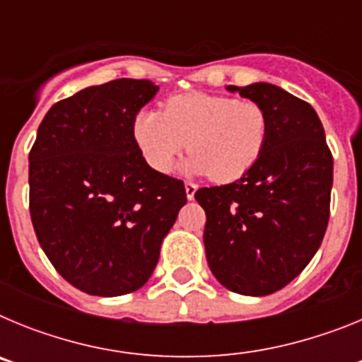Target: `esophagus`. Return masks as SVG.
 <instances>
[{"instance_id":"obj_1","label":"esophagus","mask_w":362,"mask_h":362,"mask_svg":"<svg viewBox=\"0 0 362 362\" xmlns=\"http://www.w3.org/2000/svg\"><path fill=\"white\" fill-rule=\"evenodd\" d=\"M185 190H187V197L192 201V199H194V196H196L197 185H194V183H190V181H187V183H185Z\"/></svg>"}]
</instances>
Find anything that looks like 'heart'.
<instances>
[{"label": "heart", "instance_id": "heart-1", "mask_svg": "<svg viewBox=\"0 0 362 362\" xmlns=\"http://www.w3.org/2000/svg\"><path fill=\"white\" fill-rule=\"evenodd\" d=\"M270 121L261 105L230 95H174L163 112H137L132 136L150 168L168 174L175 159L194 152L187 161L192 174L230 183L254 168L268 141Z\"/></svg>", "mask_w": 362, "mask_h": 362}]
</instances>
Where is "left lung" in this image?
Here are the masks:
<instances>
[{"label": "left lung", "instance_id": "left-lung-1", "mask_svg": "<svg viewBox=\"0 0 362 362\" xmlns=\"http://www.w3.org/2000/svg\"><path fill=\"white\" fill-rule=\"evenodd\" d=\"M267 110L259 161L230 185L199 188L206 261L225 288L268 296L312 261L330 219L334 159L312 105L270 83L228 86Z\"/></svg>", "mask_w": 362, "mask_h": 362}]
</instances>
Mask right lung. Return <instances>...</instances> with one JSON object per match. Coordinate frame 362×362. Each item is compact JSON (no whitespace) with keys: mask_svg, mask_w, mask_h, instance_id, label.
I'll return each instance as SVG.
<instances>
[{"mask_svg":"<svg viewBox=\"0 0 362 362\" xmlns=\"http://www.w3.org/2000/svg\"><path fill=\"white\" fill-rule=\"evenodd\" d=\"M158 88L121 78L57 101L28 153L37 241L59 276L90 296L141 288L187 203L183 181L150 168L134 143V117Z\"/></svg>","mask_w":362,"mask_h":362,"instance_id":"add662e5","label":"right lung"}]
</instances>
